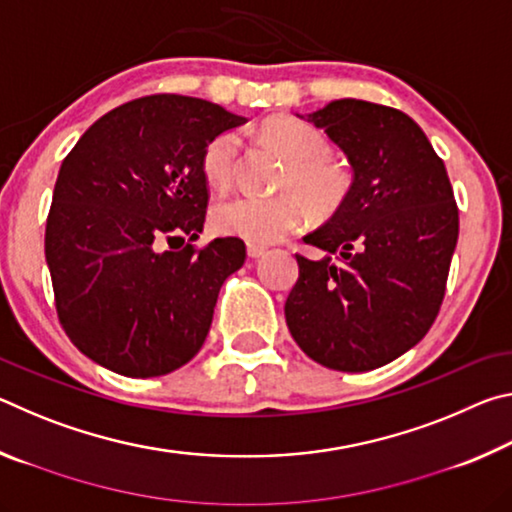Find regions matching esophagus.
<instances>
[{"label":"esophagus","mask_w":512,"mask_h":512,"mask_svg":"<svg viewBox=\"0 0 512 512\" xmlns=\"http://www.w3.org/2000/svg\"><path fill=\"white\" fill-rule=\"evenodd\" d=\"M266 255V248L262 246H248V257L250 259H262Z\"/></svg>","instance_id":"obj_1"}]
</instances>
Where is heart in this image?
Listing matches in <instances>:
<instances>
[{
  "mask_svg": "<svg viewBox=\"0 0 512 512\" xmlns=\"http://www.w3.org/2000/svg\"><path fill=\"white\" fill-rule=\"evenodd\" d=\"M259 137L289 162L282 189L275 198L239 196L214 207L212 223L221 235L248 244H275L298 230L309 212L316 219L332 216L350 192V173L329 158L327 137L307 121L277 115L259 124ZM239 135L219 133L203 151V176L214 192H228L235 180Z\"/></svg>",
  "mask_w": 512,
  "mask_h": 512,
  "instance_id": "obj_1",
  "label": "heart"
}]
</instances>
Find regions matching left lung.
Wrapping results in <instances>:
<instances>
[{
    "mask_svg": "<svg viewBox=\"0 0 512 512\" xmlns=\"http://www.w3.org/2000/svg\"><path fill=\"white\" fill-rule=\"evenodd\" d=\"M323 128L352 167L348 198L296 255L300 277L284 316L320 366H386L429 332L443 305L458 239V207L443 160L402 110L329 101L302 117Z\"/></svg>",
    "mask_w": 512,
    "mask_h": 512,
    "instance_id": "1",
    "label": "left lung"
}]
</instances>
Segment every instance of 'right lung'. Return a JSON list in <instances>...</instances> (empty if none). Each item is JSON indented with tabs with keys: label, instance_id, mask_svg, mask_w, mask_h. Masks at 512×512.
<instances>
[{
	"label": "right lung",
	"instance_id": "1",
	"mask_svg": "<svg viewBox=\"0 0 512 512\" xmlns=\"http://www.w3.org/2000/svg\"><path fill=\"white\" fill-rule=\"evenodd\" d=\"M241 124L246 117L216 103L155 94L106 112L60 164L45 257L60 325L94 363L146 379L203 348L246 246L237 237L201 250L173 241L203 232V151Z\"/></svg>",
	"mask_w": 512,
	"mask_h": 512
}]
</instances>
